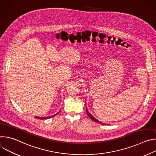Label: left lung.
<instances>
[{
	"mask_svg": "<svg viewBox=\"0 0 156 156\" xmlns=\"http://www.w3.org/2000/svg\"><path fill=\"white\" fill-rule=\"evenodd\" d=\"M86 113H87V115L90 117L91 119V120H93V121H94V122H97V123H100V124H102V125H105V123H101V122H99V121H98L95 117H94L92 115H91L90 114V113L88 112V110H87V108H86Z\"/></svg>",
	"mask_w": 156,
	"mask_h": 156,
	"instance_id": "obj_1",
	"label": "left lung"
}]
</instances>
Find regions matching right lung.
<instances>
[{"mask_svg":"<svg viewBox=\"0 0 156 156\" xmlns=\"http://www.w3.org/2000/svg\"><path fill=\"white\" fill-rule=\"evenodd\" d=\"M60 112V111H59ZM59 112H58V113H57L56 114H55V115H52V116H49V117H37V116H35L34 117V118H36V119H41V120H44V119H50V118H52V117H54V116H55V115H57L58 113H59Z\"/></svg>","mask_w":156,"mask_h":156,"instance_id":"1","label":"right lung"}]
</instances>
